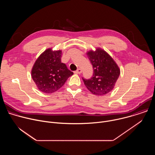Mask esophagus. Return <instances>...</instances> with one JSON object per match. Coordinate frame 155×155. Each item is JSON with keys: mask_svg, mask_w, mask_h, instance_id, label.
I'll return each mask as SVG.
<instances>
[{"mask_svg": "<svg viewBox=\"0 0 155 155\" xmlns=\"http://www.w3.org/2000/svg\"><path fill=\"white\" fill-rule=\"evenodd\" d=\"M81 70L80 69H78L75 72V74H81Z\"/></svg>", "mask_w": 155, "mask_h": 155, "instance_id": "34e87169", "label": "esophagus"}]
</instances>
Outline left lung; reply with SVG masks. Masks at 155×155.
Segmentation results:
<instances>
[{
    "label": "left lung",
    "instance_id": "8db88e82",
    "mask_svg": "<svg viewBox=\"0 0 155 155\" xmlns=\"http://www.w3.org/2000/svg\"><path fill=\"white\" fill-rule=\"evenodd\" d=\"M86 54L93 65L94 73L90 79L82 78L84 85L95 95L108 93L114 89L120 74L118 65L106 51L99 48Z\"/></svg>",
    "mask_w": 155,
    "mask_h": 155
}]
</instances>
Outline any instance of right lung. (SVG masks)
<instances>
[{
  "label": "right lung",
  "mask_w": 155,
  "mask_h": 155,
  "mask_svg": "<svg viewBox=\"0 0 155 155\" xmlns=\"http://www.w3.org/2000/svg\"><path fill=\"white\" fill-rule=\"evenodd\" d=\"M61 50L48 48L35 61L31 76L40 91L49 94L58 91L74 74L61 62Z\"/></svg>",
  "instance_id": "right-lung-1"
}]
</instances>
